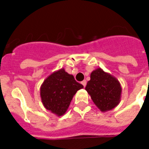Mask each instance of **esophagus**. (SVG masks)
I'll use <instances>...</instances> for the list:
<instances>
[{
	"mask_svg": "<svg viewBox=\"0 0 149 149\" xmlns=\"http://www.w3.org/2000/svg\"><path fill=\"white\" fill-rule=\"evenodd\" d=\"M81 84H82L83 86H84V87H85V86H86V81H83L82 82H81Z\"/></svg>",
	"mask_w": 149,
	"mask_h": 149,
	"instance_id": "obj_1",
	"label": "esophagus"
}]
</instances>
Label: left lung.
<instances>
[{"instance_id":"obj_1","label":"left lung","mask_w":149,"mask_h":149,"mask_svg":"<svg viewBox=\"0 0 149 149\" xmlns=\"http://www.w3.org/2000/svg\"><path fill=\"white\" fill-rule=\"evenodd\" d=\"M85 89L101 112L113 110L121 101L122 87L119 81L101 68L91 73L90 81Z\"/></svg>"}]
</instances>
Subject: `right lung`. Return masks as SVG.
<instances>
[{"label": "right lung", "instance_id": "right-lung-1", "mask_svg": "<svg viewBox=\"0 0 149 149\" xmlns=\"http://www.w3.org/2000/svg\"><path fill=\"white\" fill-rule=\"evenodd\" d=\"M84 88L82 84L74 80L64 68L54 72L44 81L40 87V96L45 108L62 116L65 113L74 95L79 89Z\"/></svg>", "mask_w": 149, "mask_h": 149}]
</instances>
